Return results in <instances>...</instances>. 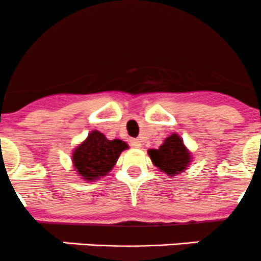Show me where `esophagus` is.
Here are the masks:
<instances>
[{
    "label": "esophagus",
    "instance_id": "34e87169",
    "mask_svg": "<svg viewBox=\"0 0 261 261\" xmlns=\"http://www.w3.org/2000/svg\"><path fill=\"white\" fill-rule=\"evenodd\" d=\"M130 143H131V146H133V147H141V140H140V139H133Z\"/></svg>",
    "mask_w": 261,
    "mask_h": 261
}]
</instances>
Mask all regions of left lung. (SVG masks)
I'll return each instance as SVG.
<instances>
[{
  "instance_id": "obj_1",
  "label": "left lung",
  "mask_w": 261,
  "mask_h": 261,
  "mask_svg": "<svg viewBox=\"0 0 261 261\" xmlns=\"http://www.w3.org/2000/svg\"><path fill=\"white\" fill-rule=\"evenodd\" d=\"M152 164L169 177L180 174L191 164L192 155L178 134H172L159 146L147 150Z\"/></svg>"
}]
</instances>
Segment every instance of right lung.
Listing matches in <instances>:
<instances>
[{
    "label": "right lung",
    "instance_id": "add662e5",
    "mask_svg": "<svg viewBox=\"0 0 261 261\" xmlns=\"http://www.w3.org/2000/svg\"><path fill=\"white\" fill-rule=\"evenodd\" d=\"M127 144L122 140H109L94 130L73 151V165L82 179L93 181L109 174Z\"/></svg>",
    "mask_w": 261,
    "mask_h": 261
}]
</instances>
